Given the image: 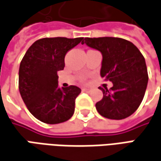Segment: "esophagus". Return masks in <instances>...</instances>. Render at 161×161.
Masks as SVG:
<instances>
[{
    "mask_svg": "<svg viewBox=\"0 0 161 161\" xmlns=\"http://www.w3.org/2000/svg\"><path fill=\"white\" fill-rule=\"evenodd\" d=\"M92 91V89H90V88H83V92H90Z\"/></svg>",
    "mask_w": 161,
    "mask_h": 161,
    "instance_id": "obj_1",
    "label": "esophagus"
}]
</instances>
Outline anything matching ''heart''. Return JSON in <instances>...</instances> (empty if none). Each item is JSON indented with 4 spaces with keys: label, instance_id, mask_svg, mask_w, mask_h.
Instances as JSON below:
<instances>
[{
    "label": "heart",
    "instance_id": "b5f03b06",
    "mask_svg": "<svg viewBox=\"0 0 161 161\" xmlns=\"http://www.w3.org/2000/svg\"><path fill=\"white\" fill-rule=\"evenodd\" d=\"M83 79H84V78H83Z\"/></svg>",
    "mask_w": 161,
    "mask_h": 161
}]
</instances>
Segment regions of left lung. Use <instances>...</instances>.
<instances>
[{
    "instance_id": "obj_1",
    "label": "left lung",
    "mask_w": 161,
    "mask_h": 161,
    "mask_svg": "<svg viewBox=\"0 0 161 161\" xmlns=\"http://www.w3.org/2000/svg\"><path fill=\"white\" fill-rule=\"evenodd\" d=\"M84 44L101 53L100 76L113 83L109 90L99 87L103 98L96 103L97 111L112 120L129 117L140 106L147 87L143 54L134 44L121 38H85Z\"/></svg>"
}]
</instances>
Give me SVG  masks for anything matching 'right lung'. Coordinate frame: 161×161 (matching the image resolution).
I'll list each match as a JSON object with an SVG mask.
<instances>
[{
    "instance_id": "obj_1",
    "label": "right lung",
    "mask_w": 161,
    "mask_h": 161,
    "mask_svg": "<svg viewBox=\"0 0 161 161\" xmlns=\"http://www.w3.org/2000/svg\"><path fill=\"white\" fill-rule=\"evenodd\" d=\"M83 39H40L23 58L18 73L19 92L28 110L40 122L57 124L72 117L81 89L76 85L59 88L57 72L64 69L66 53Z\"/></svg>"
}]
</instances>
